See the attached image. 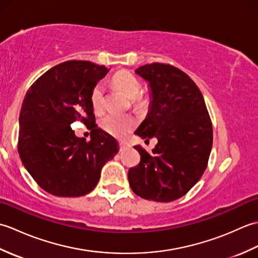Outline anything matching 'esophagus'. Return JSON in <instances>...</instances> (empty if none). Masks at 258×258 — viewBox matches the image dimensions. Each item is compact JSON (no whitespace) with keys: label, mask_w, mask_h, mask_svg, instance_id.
I'll list each match as a JSON object with an SVG mask.
<instances>
[{"label":"esophagus","mask_w":258,"mask_h":258,"mask_svg":"<svg viewBox=\"0 0 258 258\" xmlns=\"http://www.w3.org/2000/svg\"><path fill=\"white\" fill-rule=\"evenodd\" d=\"M127 149H130V145L128 144L124 143V142H119V151L120 152H123V151L127 150Z\"/></svg>","instance_id":"34e87169"}]
</instances>
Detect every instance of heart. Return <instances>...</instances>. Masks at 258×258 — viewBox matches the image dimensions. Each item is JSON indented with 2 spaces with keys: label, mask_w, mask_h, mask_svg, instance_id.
I'll list each match as a JSON object with an SVG mask.
<instances>
[{
  "label": "heart",
  "mask_w": 258,
  "mask_h": 258,
  "mask_svg": "<svg viewBox=\"0 0 258 258\" xmlns=\"http://www.w3.org/2000/svg\"><path fill=\"white\" fill-rule=\"evenodd\" d=\"M113 84L124 94L132 98V102L135 107H142L144 105V98L140 94L142 85L141 82L135 76L130 73L128 71H119L113 76ZM91 105L95 112H101L104 106V85L97 83L91 91L90 95ZM101 125L104 131L111 134L115 138L122 139L127 135L136 125L134 117L128 115H115L108 114L101 119Z\"/></svg>",
  "instance_id": "b5f03b06"
}]
</instances>
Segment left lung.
Instances as JSON below:
<instances>
[{
    "label": "left lung",
    "mask_w": 258,
    "mask_h": 258,
    "mask_svg": "<svg viewBox=\"0 0 258 258\" xmlns=\"http://www.w3.org/2000/svg\"><path fill=\"white\" fill-rule=\"evenodd\" d=\"M135 73L149 83L150 107L135 131L142 139L156 138L152 153L140 145L139 165L130 168L131 188L142 199L172 202L184 196L206 169L213 127L206 104L189 76L169 64L152 63Z\"/></svg>",
    "instance_id": "obj_1"
}]
</instances>
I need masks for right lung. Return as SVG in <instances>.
Segmentation results:
<instances>
[{"label":"right lung","instance_id":"right-lung-1","mask_svg":"<svg viewBox=\"0 0 258 258\" xmlns=\"http://www.w3.org/2000/svg\"><path fill=\"white\" fill-rule=\"evenodd\" d=\"M108 71L89 61H68L40 76L26 93L18 150L26 171L47 193H90L102 167L117 154V141L95 125L90 101L92 89ZM75 120L92 130L90 142L75 135L70 125Z\"/></svg>","mask_w":258,"mask_h":258}]
</instances>
